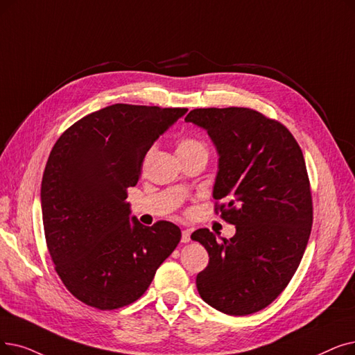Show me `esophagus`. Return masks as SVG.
<instances>
[{
    "label": "esophagus",
    "instance_id": "34e87169",
    "mask_svg": "<svg viewBox=\"0 0 355 355\" xmlns=\"http://www.w3.org/2000/svg\"><path fill=\"white\" fill-rule=\"evenodd\" d=\"M190 241H191V232H190L189 229H184L182 234H181V242L187 243V242H190Z\"/></svg>",
    "mask_w": 355,
    "mask_h": 355
}]
</instances>
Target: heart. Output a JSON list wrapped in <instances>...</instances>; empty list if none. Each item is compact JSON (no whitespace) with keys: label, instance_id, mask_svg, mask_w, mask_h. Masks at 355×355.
Listing matches in <instances>:
<instances>
[{"label":"heart","instance_id":"b5f03b06","mask_svg":"<svg viewBox=\"0 0 355 355\" xmlns=\"http://www.w3.org/2000/svg\"><path fill=\"white\" fill-rule=\"evenodd\" d=\"M200 150H206V146L194 139V137H182V139L177 145V153H193V152H200ZM207 152V150H206Z\"/></svg>","mask_w":355,"mask_h":355}]
</instances>
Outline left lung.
Wrapping results in <instances>:
<instances>
[{"mask_svg": "<svg viewBox=\"0 0 355 355\" xmlns=\"http://www.w3.org/2000/svg\"><path fill=\"white\" fill-rule=\"evenodd\" d=\"M186 121L207 130L219 152L214 211L235 225L230 239L209 229L191 239L209 252L198 295L232 316L263 311L295 275L313 222L311 182L299 144L280 121L246 107L194 109Z\"/></svg>", "mask_w": 355, "mask_h": 355, "instance_id": "obj_1", "label": "left lung"}]
</instances>
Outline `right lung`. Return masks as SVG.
Instances as JSON below:
<instances>
[{
    "instance_id": "right-lung-1",
    "label": "right lung",
    "mask_w": 355,
    "mask_h": 355,
    "mask_svg": "<svg viewBox=\"0 0 355 355\" xmlns=\"http://www.w3.org/2000/svg\"><path fill=\"white\" fill-rule=\"evenodd\" d=\"M186 112L113 104L53 145L40 190L44 238L59 279L83 303L113 311L136 302L177 248V225L130 223L126 198L149 148Z\"/></svg>"
}]
</instances>
